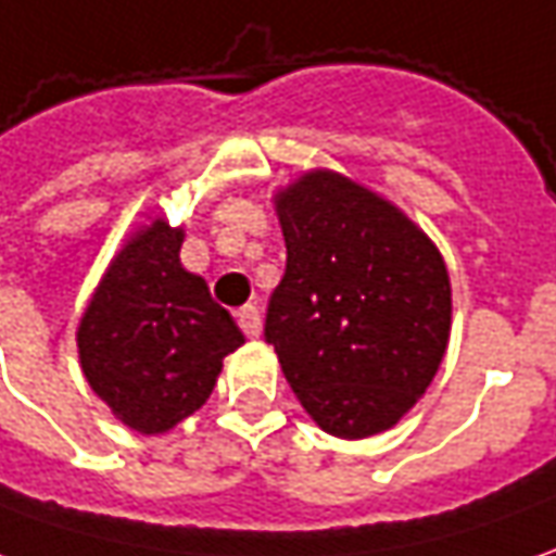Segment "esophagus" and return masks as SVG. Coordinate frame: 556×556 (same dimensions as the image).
Masks as SVG:
<instances>
[{
    "mask_svg": "<svg viewBox=\"0 0 556 556\" xmlns=\"http://www.w3.org/2000/svg\"><path fill=\"white\" fill-rule=\"evenodd\" d=\"M237 323H240L247 338H258L262 334V313H258V307H252V304H247V307L237 313Z\"/></svg>",
    "mask_w": 556,
    "mask_h": 556,
    "instance_id": "obj_1",
    "label": "esophagus"
}]
</instances>
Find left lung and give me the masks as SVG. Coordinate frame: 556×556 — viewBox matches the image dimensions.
I'll use <instances>...</instances> for the list:
<instances>
[{
  "label": "left lung",
  "instance_id": "8db88e82",
  "mask_svg": "<svg viewBox=\"0 0 556 556\" xmlns=\"http://www.w3.org/2000/svg\"><path fill=\"white\" fill-rule=\"evenodd\" d=\"M274 206L289 258L264 338L323 432H387L447 353V264L392 200L334 169H307Z\"/></svg>",
  "mask_w": 556,
  "mask_h": 556
}]
</instances>
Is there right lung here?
I'll use <instances>...</instances> for the list:
<instances>
[{
  "label": "right lung",
  "instance_id": "add662e5",
  "mask_svg": "<svg viewBox=\"0 0 556 556\" xmlns=\"http://www.w3.org/2000/svg\"><path fill=\"white\" fill-rule=\"evenodd\" d=\"M185 230L149 218L109 262L75 331L90 389L127 429L164 435L213 395L247 341L206 279L179 262Z\"/></svg>",
  "mask_w": 556,
  "mask_h": 556
}]
</instances>
